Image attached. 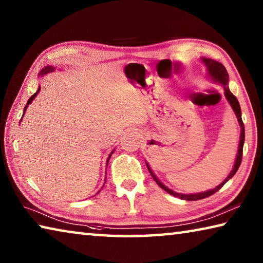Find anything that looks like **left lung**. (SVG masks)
Wrapping results in <instances>:
<instances>
[{
	"instance_id": "1",
	"label": "left lung",
	"mask_w": 263,
	"mask_h": 263,
	"mask_svg": "<svg viewBox=\"0 0 263 263\" xmlns=\"http://www.w3.org/2000/svg\"><path fill=\"white\" fill-rule=\"evenodd\" d=\"M202 62L204 65L206 66V69H208V75L211 78L212 81H215L217 83H220L221 86H224V94L226 100L229 101V103L232 106V109L234 111L235 116H237L238 118V122H239V125L241 127V133H240V141H239V148H238V154H237V159H235V162H234V166L233 169L231 171V173L229 174V176L226 177V179L221 182L219 185H217L215 189L212 190H208V191H204V193H199V194H190V195H185V194H179V193H175V191H173L172 189L167 188L166 185H164L162 182H160V180L158 179L155 174L153 173L152 169L147 164V168L151 173V175H152L153 180L157 182V184L160 186V188H162L164 191H167L168 194H171L173 196H175V197H180L181 199H185V201H198V199H203V198H206L209 196L213 195L215 193H217L218 190H219L222 185H224L226 182H228L230 179H232L234 176L235 173H237L238 168L240 167V163H241V159H242V148H243V142H245V126H243V123H242V119H241V109H240V104L237 100V97H235L231 90L228 87V83H229V73L226 68L224 67V65L220 64V62H218L213 59H208V58H202Z\"/></svg>"
}]
</instances>
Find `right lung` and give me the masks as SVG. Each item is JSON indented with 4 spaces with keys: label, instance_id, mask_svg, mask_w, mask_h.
<instances>
[{
    "label": "right lung",
    "instance_id": "1",
    "mask_svg": "<svg viewBox=\"0 0 263 263\" xmlns=\"http://www.w3.org/2000/svg\"><path fill=\"white\" fill-rule=\"evenodd\" d=\"M54 69H55V67H53V66H46V67L45 68H43L42 70H41V72H39V75H42V77H43V75H45V74H47V73H52V72H54ZM39 90H41V87H39L38 88V90L37 91H35L34 92V94L32 95V96H31L30 97V99H29V101H28V103H26V105H25V108H24V112H23V116H24V114H25V110L26 109H28V105L31 103V102H32L33 100H34V97L35 96H37V94H38V92H39ZM114 153V151H112V152H111L110 153V155H109V158H108V160H106V166H108V162H109V160H110V157H111V154H112ZM101 191V190H100ZM100 191H99V193H100ZM99 193H97V194H99Z\"/></svg>",
    "mask_w": 263,
    "mask_h": 263
}]
</instances>
